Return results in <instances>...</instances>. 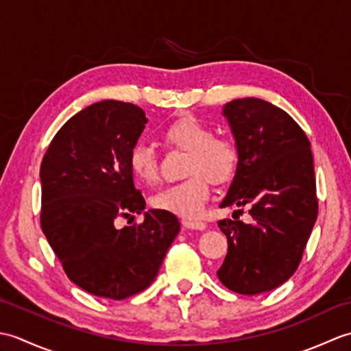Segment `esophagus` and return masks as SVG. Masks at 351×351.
<instances>
[{
    "label": "esophagus",
    "instance_id": "obj_1",
    "mask_svg": "<svg viewBox=\"0 0 351 351\" xmlns=\"http://www.w3.org/2000/svg\"><path fill=\"white\" fill-rule=\"evenodd\" d=\"M182 225L189 229H197V230L206 229V223L202 220H182Z\"/></svg>",
    "mask_w": 351,
    "mask_h": 351
}]
</instances>
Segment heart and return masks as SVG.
Segmentation results:
<instances>
[{
	"mask_svg": "<svg viewBox=\"0 0 351 351\" xmlns=\"http://www.w3.org/2000/svg\"><path fill=\"white\" fill-rule=\"evenodd\" d=\"M167 143L189 151V180L169 185L152 199L156 210L195 219L202 214L210 199V181L221 184L232 178L238 162L237 147L228 138L214 137L211 128L195 117H181L162 132ZM130 169L136 178L146 184L158 180V160L152 146L143 141L131 147Z\"/></svg>",
	"mask_w": 351,
	"mask_h": 351,
	"instance_id": "heart-1",
	"label": "heart"
}]
</instances>
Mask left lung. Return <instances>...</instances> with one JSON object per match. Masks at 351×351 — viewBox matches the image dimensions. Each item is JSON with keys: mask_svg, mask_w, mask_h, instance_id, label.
<instances>
[{"mask_svg": "<svg viewBox=\"0 0 351 351\" xmlns=\"http://www.w3.org/2000/svg\"><path fill=\"white\" fill-rule=\"evenodd\" d=\"M238 162L220 208L249 205L252 223L223 219L228 255L219 268L230 291L255 295L287 282L299 267L318 215L311 143L287 111L258 98L223 107Z\"/></svg>", "mask_w": 351, "mask_h": 351, "instance_id": "1", "label": "left lung"}]
</instances>
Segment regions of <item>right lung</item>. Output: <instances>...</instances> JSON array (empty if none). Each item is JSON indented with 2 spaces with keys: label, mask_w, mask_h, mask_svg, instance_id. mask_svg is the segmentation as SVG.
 <instances>
[{
  "label": "right lung",
  "mask_w": 351,
  "mask_h": 351,
  "mask_svg": "<svg viewBox=\"0 0 351 351\" xmlns=\"http://www.w3.org/2000/svg\"><path fill=\"white\" fill-rule=\"evenodd\" d=\"M147 119L134 104L101 101L72 116L40 166V226L68 278L93 295L123 300L155 280L181 225L162 210L119 229V217L145 211L134 187L131 147Z\"/></svg>",
  "instance_id": "right-lung-1"
}]
</instances>
